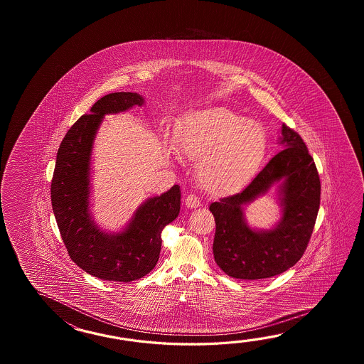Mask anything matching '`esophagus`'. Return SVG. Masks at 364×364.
Here are the masks:
<instances>
[{
    "label": "esophagus",
    "mask_w": 364,
    "mask_h": 364,
    "mask_svg": "<svg viewBox=\"0 0 364 364\" xmlns=\"http://www.w3.org/2000/svg\"><path fill=\"white\" fill-rule=\"evenodd\" d=\"M185 204L186 207H188V208H196L200 205L201 200L196 193H190L186 195Z\"/></svg>",
    "instance_id": "obj_1"
}]
</instances>
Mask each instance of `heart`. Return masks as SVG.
Instances as JSON below:
<instances>
[{
  "label": "heart",
  "instance_id": "b5f03b06",
  "mask_svg": "<svg viewBox=\"0 0 364 364\" xmlns=\"http://www.w3.org/2000/svg\"><path fill=\"white\" fill-rule=\"evenodd\" d=\"M186 156L203 161L199 178L209 191H225L247 181L263 160L267 136L259 124L230 109L190 117L178 134Z\"/></svg>",
  "mask_w": 364,
  "mask_h": 364
}]
</instances>
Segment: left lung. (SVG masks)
Masks as SVG:
<instances>
[{
	"instance_id": "left-lung-1",
	"label": "left lung",
	"mask_w": 364,
	"mask_h": 364,
	"mask_svg": "<svg viewBox=\"0 0 364 364\" xmlns=\"http://www.w3.org/2000/svg\"><path fill=\"white\" fill-rule=\"evenodd\" d=\"M282 149L242 191L209 205L216 232L213 254L217 265L234 279H269L301 260L316 223L320 177L301 135L282 124ZM284 178V216L269 232L251 231L242 221L241 205Z\"/></svg>"
}]
</instances>
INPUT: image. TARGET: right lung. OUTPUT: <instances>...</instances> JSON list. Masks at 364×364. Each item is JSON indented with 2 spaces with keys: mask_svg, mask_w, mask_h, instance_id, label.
<instances>
[{
  "mask_svg": "<svg viewBox=\"0 0 364 364\" xmlns=\"http://www.w3.org/2000/svg\"><path fill=\"white\" fill-rule=\"evenodd\" d=\"M138 93H109L96 101L62 139L50 185L55 221L69 256L77 267L105 281L130 282L152 271L161 251V232L178 216L181 190L152 198L140 207L130 226L108 235L92 224L88 215L90 156L93 138L107 113L141 105Z\"/></svg>",
  "mask_w": 364,
  "mask_h": 364,
  "instance_id": "add662e5",
  "label": "right lung"
}]
</instances>
